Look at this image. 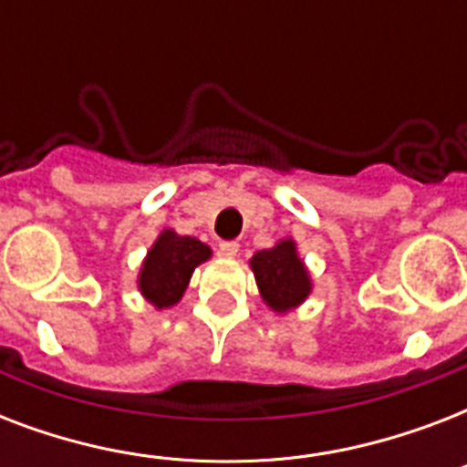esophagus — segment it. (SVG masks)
<instances>
[{
	"instance_id": "34e87169",
	"label": "esophagus",
	"mask_w": 467,
	"mask_h": 467,
	"mask_svg": "<svg viewBox=\"0 0 467 467\" xmlns=\"http://www.w3.org/2000/svg\"><path fill=\"white\" fill-rule=\"evenodd\" d=\"M218 249L220 254L227 256V259H233V256H237V252H240V244H237V242H220Z\"/></svg>"
}]
</instances>
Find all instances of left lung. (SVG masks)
Returning a JSON list of instances; mask_svg holds the SVG:
<instances>
[{"label": "left lung", "instance_id": "8db88e82", "mask_svg": "<svg viewBox=\"0 0 467 467\" xmlns=\"http://www.w3.org/2000/svg\"><path fill=\"white\" fill-rule=\"evenodd\" d=\"M264 303L274 312H291L312 293V278L291 237L262 249L249 259Z\"/></svg>", "mask_w": 467, "mask_h": 467}]
</instances>
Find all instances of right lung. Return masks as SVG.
<instances>
[{
    "label": "right lung",
    "mask_w": 467,
    "mask_h": 467,
    "mask_svg": "<svg viewBox=\"0 0 467 467\" xmlns=\"http://www.w3.org/2000/svg\"><path fill=\"white\" fill-rule=\"evenodd\" d=\"M211 247L196 237L176 234L164 227L138 274V291L157 310L176 306L191 281V274L211 259Z\"/></svg>",
    "instance_id": "1"
}]
</instances>
